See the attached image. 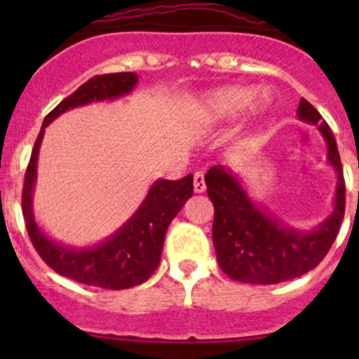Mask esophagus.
Segmentation results:
<instances>
[{
    "label": "esophagus",
    "instance_id": "34e87169",
    "mask_svg": "<svg viewBox=\"0 0 359 359\" xmlns=\"http://www.w3.org/2000/svg\"><path fill=\"white\" fill-rule=\"evenodd\" d=\"M193 184H194V191H196V193H203V191L206 189L205 173H203V172H196V173H194Z\"/></svg>",
    "mask_w": 359,
    "mask_h": 359
}]
</instances>
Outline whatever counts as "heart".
<instances>
[{
  "instance_id": "heart-1",
  "label": "heart",
  "mask_w": 359,
  "mask_h": 359,
  "mask_svg": "<svg viewBox=\"0 0 359 359\" xmlns=\"http://www.w3.org/2000/svg\"><path fill=\"white\" fill-rule=\"evenodd\" d=\"M253 93L255 92L250 86H224V88H219L206 95L203 109H205V114L208 118L213 119L236 118L252 102ZM266 97H259L252 104V114H260V112L266 111Z\"/></svg>"
}]
</instances>
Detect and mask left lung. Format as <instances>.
<instances>
[{"instance_id":"1","label":"left lung","mask_w":359,"mask_h":359,"mask_svg":"<svg viewBox=\"0 0 359 359\" xmlns=\"http://www.w3.org/2000/svg\"><path fill=\"white\" fill-rule=\"evenodd\" d=\"M297 116L318 125L328 146V161L337 172L334 213L314 231H297L255 205L238 177L222 165L205 175L213 203L212 236L217 260L233 280L252 285H276L314 269L334 245L346 208V184L335 137L321 114L300 99Z\"/></svg>"}]
</instances>
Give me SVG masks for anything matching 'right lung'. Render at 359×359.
Here are the masks:
<instances>
[{
	"label": "right lung",
	"instance_id": "add662e5",
	"mask_svg": "<svg viewBox=\"0 0 359 359\" xmlns=\"http://www.w3.org/2000/svg\"><path fill=\"white\" fill-rule=\"evenodd\" d=\"M139 78L135 72H112L93 76L74 93L64 99L45 118L32 147L25 170L22 189V213L27 234L36 252L60 276L90 287L106 290H125L151 278L161 260L163 241L170 222L175 219L184 203L193 196V175L180 180H156L128 222L111 238L92 248H72L55 243L38 227L32 213V189L36 166L45 128L62 112L90 102L112 100L133 90Z\"/></svg>",
	"mask_w": 359,
	"mask_h": 359
}]
</instances>
